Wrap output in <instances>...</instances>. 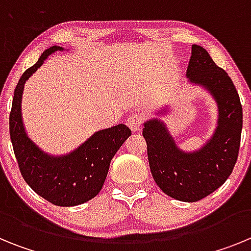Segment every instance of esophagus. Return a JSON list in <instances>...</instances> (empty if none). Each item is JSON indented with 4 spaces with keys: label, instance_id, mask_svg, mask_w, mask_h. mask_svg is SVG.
Wrapping results in <instances>:
<instances>
[{
    "label": "esophagus",
    "instance_id": "1",
    "mask_svg": "<svg viewBox=\"0 0 251 251\" xmlns=\"http://www.w3.org/2000/svg\"><path fill=\"white\" fill-rule=\"evenodd\" d=\"M145 121V115L142 114V113H132V114L128 117L127 119V124L130 127L132 130H138L141 129L142 123Z\"/></svg>",
    "mask_w": 251,
    "mask_h": 251
}]
</instances>
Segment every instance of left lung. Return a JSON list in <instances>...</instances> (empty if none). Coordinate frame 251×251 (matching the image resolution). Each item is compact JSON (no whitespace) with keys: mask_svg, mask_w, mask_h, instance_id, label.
<instances>
[{"mask_svg":"<svg viewBox=\"0 0 251 251\" xmlns=\"http://www.w3.org/2000/svg\"><path fill=\"white\" fill-rule=\"evenodd\" d=\"M187 77L205 86L217 101L219 119L212 138L200 151L186 153L177 148L158 119L145 123L142 134L157 186L172 199L195 202L212 194L231 175L240 148L243 106L227 73L199 45H192Z\"/></svg>","mask_w":251,"mask_h":251,"instance_id":"obj_1","label":"left lung"}]
</instances>
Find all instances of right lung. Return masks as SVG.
<instances>
[{"label": "right lung", "instance_id": "obj_1", "mask_svg": "<svg viewBox=\"0 0 251 251\" xmlns=\"http://www.w3.org/2000/svg\"><path fill=\"white\" fill-rule=\"evenodd\" d=\"M57 50H64V48L51 46L44 51L37 63L20 77L10 112V137L20 172L26 183L54 205L76 206L99 194L110 161L132 132L126 124L101 129L74 152L63 157L46 154L28 138L21 118L24 84L43 65L46 57Z\"/></svg>", "mask_w": 251, "mask_h": 251}]
</instances>
